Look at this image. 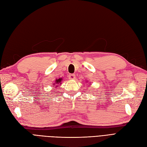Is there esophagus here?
Returning a JSON list of instances; mask_svg holds the SVG:
<instances>
[{
	"mask_svg": "<svg viewBox=\"0 0 147 147\" xmlns=\"http://www.w3.org/2000/svg\"><path fill=\"white\" fill-rule=\"evenodd\" d=\"M69 78L70 80H74V79H75V74H69Z\"/></svg>",
	"mask_w": 147,
	"mask_h": 147,
	"instance_id": "obj_1",
	"label": "esophagus"
}]
</instances>
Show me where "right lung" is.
<instances>
[{
    "instance_id": "1",
    "label": "right lung",
    "mask_w": 147,
    "mask_h": 147,
    "mask_svg": "<svg viewBox=\"0 0 147 147\" xmlns=\"http://www.w3.org/2000/svg\"><path fill=\"white\" fill-rule=\"evenodd\" d=\"M62 80V78H59V79H56V83H57V84H58V83H61V82Z\"/></svg>"
}]
</instances>
